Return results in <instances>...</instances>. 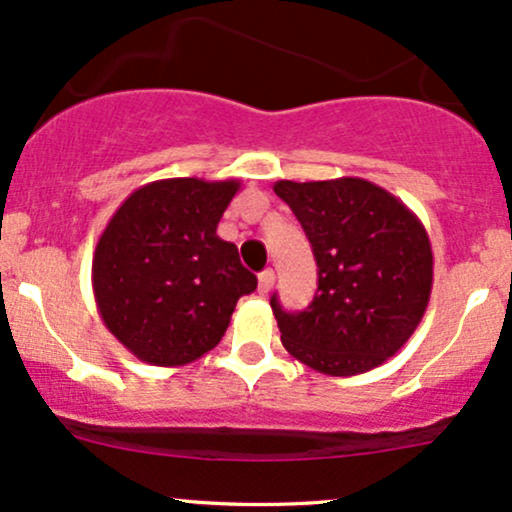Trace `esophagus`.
Listing matches in <instances>:
<instances>
[{"label":"esophagus","mask_w":512,"mask_h":512,"mask_svg":"<svg viewBox=\"0 0 512 512\" xmlns=\"http://www.w3.org/2000/svg\"><path fill=\"white\" fill-rule=\"evenodd\" d=\"M272 286H274V272L272 269H264L260 279H257V293H260V296H267V293L272 291Z\"/></svg>","instance_id":"1"}]
</instances>
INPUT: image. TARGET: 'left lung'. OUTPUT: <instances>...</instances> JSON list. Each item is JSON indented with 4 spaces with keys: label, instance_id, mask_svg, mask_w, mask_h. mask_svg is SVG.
I'll list each match as a JSON object with an SVG mask.
<instances>
[{
    "label": "left lung",
    "instance_id": "obj_1",
    "mask_svg": "<svg viewBox=\"0 0 512 512\" xmlns=\"http://www.w3.org/2000/svg\"><path fill=\"white\" fill-rule=\"evenodd\" d=\"M313 245L317 293L301 313L272 310L281 344L325 375L383 366L419 327L433 286L424 223L363 178L274 182Z\"/></svg>",
    "mask_w": 512,
    "mask_h": 512
}]
</instances>
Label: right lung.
Wrapping results in <instances>:
<instances>
[{
	"mask_svg": "<svg viewBox=\"0 0 512 512\" xmlns=\"http://www.w3.org/2000/svg\"><path fill=\"white\" fill-rule=\"evenodd\" d=\"M240 180L168 178L134 190L93 252V296L129 354L178 368L221 342L257 276L216 236Z\"/></svg>",
	"mask_w": 512,
	"mask_h": 512,
	"instance_id": "add662e5",
	"label": "right lung"
}]
</instances>
